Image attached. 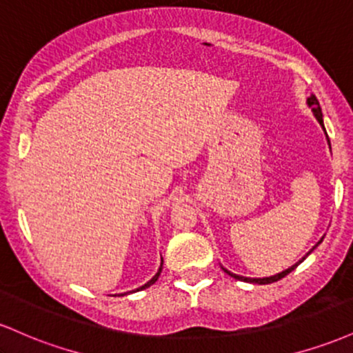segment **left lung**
Instances as JSON below:
<instances>
[{
    "mask_svg": "<svg viewBox=\"0 0 353 353\" xmlns=\"http://www.w3.org/2000/svg\"><path fill=\"white\" fill-rule=\"evenodd\" d=\"M307 103H309V106L312 108V111H314V116L317 117V121L320 123V125H322L323 128V119H322V109H320V104H319V101H317V98H315V96H310L309 99H307ZM323 131H325V128H323ZM327 139H329V137H327ZM329 144H330V141H329ZM322 242V241H320ZM319 242V244H320ZM317 244V245H319ZM312 252V250H310ZM309 252V254H310ZM305 259V257H303ZM302 259V261H303ZM301 261V262H302ZM301 262H297V264L295 265H292L290 267V269H287V270H283V272H281V274H277V275H272V277H264V279H249V277H242V275H236V274H232V272H229L228 269H224V267H222V269H224V272L225 274H229L230 277H234V279H237V281H244V282H252V283H261V285H265V283H272V282H277V281H281V279H283L285 277L287 274H290L292 272V270L295 269V267H297L299 264H301Z\"/></svg>",
    "mask_w": 353,
    "mask_h": 353,
    "instance_id": "8db88e82",
    "label": "left lung"
}]
</instances>
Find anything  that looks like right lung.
Returning a JSON list of instances; mask_svg holds the SVG:
<instances>
[{"label": "right lung", "mask_w": 353, "mask_h": 353, "mask_svg": "<svg viewBox=\"0 0 353 353\" xmlns=\"http://www.w3.org/2000/svg\"><path fill=\"white\" fill-rule=\"evenodd\" d=\"M161 270H163V264H161V269H159V270H157V274H156V275H154V277L151 279V281H149L148 283H144V285H143V287H139V289H137V290H143V289H148V287H149V285H152V283H154V282H156V281H157V279H159V275H161Z\"/></svg>", "instance_id": "add662e5"}]
</instances>
